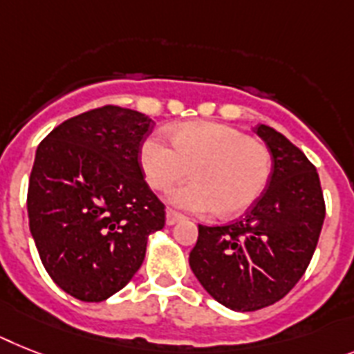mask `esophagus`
<instances>
[{"instance_id": "esophagus-1", "label": "esophagus", "mask_w": 354, "mask_h": 354, "mask_svg": "<svg viewBox=\"0 0 354 354\" xmlns=\"http://www.w3.org/2000/svg\"><path fill=\"white\" fill-rule=\"evenodd\" d=\"M183 215L177 212H174V209H166V224L168 226H174V224H177L179 221H183Z\"/></svg>"}]
</instances>
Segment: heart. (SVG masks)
Wrapping results in <instances>:
<instances>
[{
    "mask_svg": "<svg viewBox=\"0 0 354 354\" xmlns=\"http://www.w3.org/2000/svg\"><path fill=\"white\" fill-rule=\"evenodd\" d=\"M171 146L150 136L139 148L142 174L153 189H170L192 171L194 183L168 195L192 213L232 218L250 209L270 183L271 151L236 128L212 121L184 122L170 130Z\"/></svg>",
    "mask_w": 354,
    "mask_h": 354,
    "instance_id": "obj_1",
    "label": "heart"
}]
</instances>
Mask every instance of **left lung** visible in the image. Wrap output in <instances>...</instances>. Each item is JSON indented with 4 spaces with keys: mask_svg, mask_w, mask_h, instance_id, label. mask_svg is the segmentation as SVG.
<instances>
[{
    "mask_svg": "<svg viewBox=\"0 0 354 354\" xmlns=\"http://www.w3.org/2000/svg\"><path fill=\"white\" fill-rule=\"evenodd\" d=\"M255 133L273 170L261 198L236 223L198 226L189 268L218 304L257 311L279 302L308 270L322 232L326 204L317 168L271 127Z\"/></svg>",
    "mask_w": 354,
    "mask_h": 354,
    "instance_id": "left-lung-1",
    "label": "left lung"
}]
</instances>
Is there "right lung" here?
I'll return each mask as SVG.
<instances>
[{
    "mask_svg": "<svg viewBox=\"0 0 354 354\" xmlns=\"http://www.w3.org/2000/svg\"><path fill=\"white\" fill-rule=\"evenodd\" d=\"M151 127L145 113L108 104L61 122L37 146L30 233L46 273L74 299L103 302L124 288L165 226L139 162Z\"/></svg>",
    "mask_w": 354,
    "mask_h": 354,
    "instance_id": "1",
    "label": "right lung"
}]
</instances>
